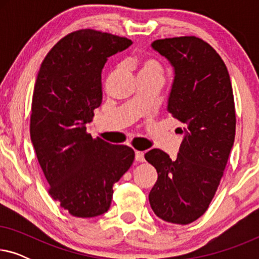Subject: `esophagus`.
Instances as JSON below:
<instances>
[{
	"label": "esophagus",
	"instance_id": "34e87169",
	"mask_svg": "<svg viewBox=\"0 0 259 259\" xmlns=\"http://www.w3.org/2000/svg\"><path fill=\"white\" fill-rule=\"evenodd\" d=\"M136 160L139 161V162H143L145 160L144 152H140V151H137L136 152Z\"/></svg>",
	"mask_w": 259,
	"mask_h": 259
}]
</instances>
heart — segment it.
<instances>
[{
    "mask_svg": "<svg viewBox=\"0 0 259 259\" xmlns=\"http://www.w3.org/2000/svg\"><path fill=\"white\" fill-rule=\"evenodd\" d=\"M133 65L137 70L138 79L139 77H157V79L164 80L165 69L157 59L145 56V58L136 59Z\"/></svg>",
    "mask_w": 259,
    "mask_h": 259,
    "instance_id": "obj_1",
    "label": "heart"
}]
</instances>
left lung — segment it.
Instances as JSON below:
<instances>
[{
    "label": "left lung",
    "instance_id": "8db88e82",
    "mask_svg": "<svg viewBox=\"0 0 259 259\" xmlns=\"http://www.w3.org/2000/svg\"><path fill=\"white\" fill-rule=\"evenodd\" d=\"M152 47L175 68L167 111L184 125V139L175 160L158 148L145 154L158 172L148 199L162 221L186 225L206 212L228 164L236 134L232 86L224 61L199 37L161 38Z\"/></svg>",
    "mask_w": 259,
    "mask_h": 259
}]
</instances>
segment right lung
Returning a JSON list of instances; mask_svg holds the SVG:
<instances>
[{
	"label": "right lung",
	"instance_id": "obj_1",
	"mask_svg": "<svg viewBox=\"0 0 259 259\" xmlns=\"http://www.w3.org/2000/svg\"><path fill=\"white\" fill-rule=\"evenodd\" d=\"M131 45L127 37L104 31H73L46 55L35 81L31 143L49 194L74 217L107 212L113 185L133 164L132 148L93 139L86 131L102 102L107 58Z\"/></svg>",
	"mask_w": 259,
	"mask_h": 259
}]
</instances>
